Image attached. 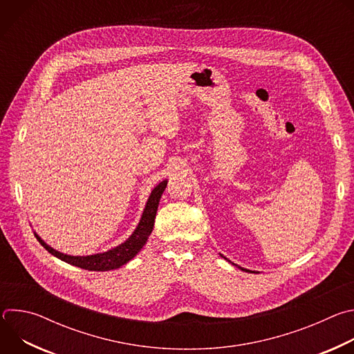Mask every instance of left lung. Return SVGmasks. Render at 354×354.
<instances>
[{
    "mask_svg": "<svg viewBox=\"0 0 354 354\" xmlns=\"http://www.w3.org/2000/svg\"><path fill=\"white\" fill-rule=\"evenodd\" d=\"M239 268V266H238ZM239 269H242V268H239ZM242 270H245V272H250V270H246V269H242Z\"/></svg>",
    "mask_w": 354,
    "mask_h": 354,
    "instance_id": "8db88e82",
    "label": "left lung"
}]
</instances>
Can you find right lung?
<instances>
[{
  "mask_svg": "<svg viewBox=\"0 0 354 354\" xmlns=\"http://www.w3.org/2000/svg\"><path fill=\"white\" fill-rule=\"evenodd\" d=\"M168 180H162L158 186L154 187V190L151 192L148 201L145 205V209L142 212L141 220L137 225V228L134 230V232L129 236L127 241H124L123 243H120L119 246L104 252V254H96V255H89V257H71V255H64L62 252L53 249L52 246H48L44 241H41L39 238V235H36V238L39 239V242L41 243V246L50 252L53 257L85 270H93V272H106V270H113V269H119L120 266H123L124 263H127L129 261H131L138 252L141 250V248L145 245L151 231H153L154 223H156V216H157V209L160 205V198L167 187Z\"/></svg>",
  "mask_w": 354,
  "mask_h": 354,
  "instance_id": "right-lung-1",
  "label": "right lung"
}]
</instances>
